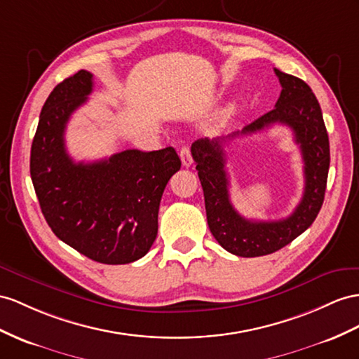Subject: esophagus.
Segmentation results:
<instances>
[{"label": "esophagus", "mask_w": 359, "mask_h": 359, "mask_svg": "<svg viewBox=\"0 0 359 359\" xmlns=\"http://www.w3.org/2000/svg\"><path fill=\"white\" fill-rule=\"evenodd\" d=\"M180 159H182L183 167H189V165L192 163V154H191L189 147H183V149L180 150Z\"/></svg>", "instance_id": "34e87169"}]
</instances>
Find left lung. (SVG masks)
Returning <instances> with one entry per match:
<instances>
[{"label":"left lung","mask_w":359,"mask_h":359,"mask_svg":"<svg viewBox=\"0 0 359 359\" xmlns=\"http://www.w3.org/2000/svg\"><path fill=\"white\" fill-rule=\"evenodd\" d=\"M274 72L282 90L273 110L255 119L241 132L212 140L200 137L191 145L203 188L210 232L223 249L243 258L270 255L296 240L314 223L325 200L330 153L320 104L305 81L279 69ZM273 123L288 125L293 130L306 163V189L301 203L290 217L278 222H252L238 215L230 203L222 149L236 135L260 131Z\"/></svg>","instance_id":"left-lung-1"}]
</instances>
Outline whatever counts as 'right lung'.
<instances>
[{
	"instance_id": "1",
	"label": "right lung",
	"mask_w": 359,
	"mask_h": 359,
	"mask_svg": "<svg viewBox=\"0 0 359 359\" xmlns=\"http://www.w3.org/2000/svg\"><path fill=\"white\" fill-rule=\"evenodd\" d=\"M92 88V74L81 69L48 95L32 144V182L59 240L92 261L128 264L153 245L163 189L182 162L172 147L124 150L89 163L72 161L65 128Z\"/></svg>"
}]
</instances>
